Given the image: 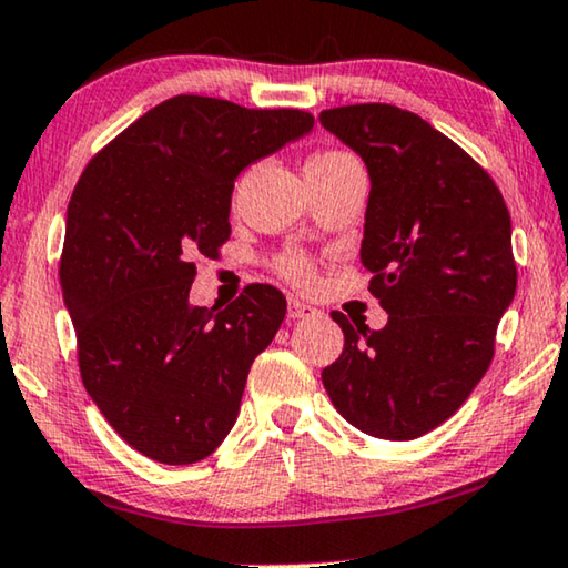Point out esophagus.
<instances>
[{
    "instance_id": "obj_1",
    "label": "esophagus",
    "mask_w": 568,
    "mask_h": 568,
    "mask_svg": "<svg viewBox=\"0 0 568 568\" xmlns=\"http://www.w3.org/2000/svg\"><path fill=\"white\" fill-rule=\"evenodd\" d=\"M318 316V308H313V305L303 303L298 298H293L287 303V318H316Z\"/></svg>"
}]
</instances>
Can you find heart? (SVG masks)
Masks as SVG:
<instances>
[{"label":"heart","instance_id":"heart-1","mask_svg":"<svg viewBox=\"0 0 568 568\" xmlns=\"http://www.w3.org/2000/svg\"><path fill=\"white\" fill-rule=\"evenodd\" d=\"M346 161H356L346 151H323V154H316L308 166H336V164H346ZM281 273L287 277V281L301 285V287H311L316 283V270H313V263L303 255H285L281 260Z\"/></svg>","mask_w":568,"mask_h":568}]
</instances>
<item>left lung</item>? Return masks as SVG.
I'll use <instances>...</instances> for the list:
<instances>
[{
	"instance_id": "left-lung-1",
	"label": "left lung",
	"mask_w": 568,
	"mask_h": 568,
	"mask_svg": "<svg viewBox=\"0 0 568 568\" xmlns=\"http://www.w3.org/2000/svg\"><path fill=\"white\" fill-rule=\"evenodd\" d=\"M318 121L366 164L362 263L389 313L372 331L333 311L344 351L321 379L356 429L422 437L463 407L493 362L518 281L508 206L488 171L417 113L358 103Z\"/></svg>"
}]
</instances>
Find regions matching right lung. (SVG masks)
<instances>
[{"mask_svg": "<svg viewBox=\"0 0 568 568\" xmlns=\"http://www.w3.org/2000/svg\"><path fill=\"white\" fill-rule=\"evenodd\" d=\"M311 129L295 108L174 95L98 151L70 196L60 285L80 376L108 425L151 460H204L235 425L285 298L257 283L227 308L192 305V257L230 240L240 171Z\"/></svg>", "mask_w": 568, "mask_h": 568, "instance_id": "obj_1", "label": "right lung"}]
</instances>
